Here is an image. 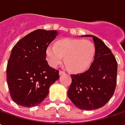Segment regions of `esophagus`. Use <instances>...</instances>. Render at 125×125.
Masks as SVG:
<instances>
[{"label": "esophagus", "instance_id": "obj_1", "mask_svg": "<svg viewBox=\"0 0 125 125\" xmlns=\"http://www.w3.org/2000/svg\"><path fill=\"white\" fill-rule=\"evenodd\" d=\"M59 75H62L65 74V72H64V71H59Z\"/></svg>", "mask_w": 125, "mask_h": 125}]
</instances>
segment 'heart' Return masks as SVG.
Segmentation results:
<instances>
[{"label": "heart", "mask_w": 125, "mask_h": 125, "mask_svg": "<svg viewBox=\"0 0 125 125\" xmlns=\"http://www.w3.org/2000/svg\"><path fill=\"white\" fill-rule=\"evenodd\" d=\"M95 47L91 41L76 39H63L50 45L46 50V57L52 67H57L63 61L73 73L87 70L92 63Z\"/></svg>", "instance_id": "1"}]
</instances>
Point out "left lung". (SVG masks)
Masks as SVG:
<instances>
[{
	"mask_svg": "<svg viewBox=\"0 0 125 125\" xmlns=\"http://www.w3.org/2000/svg\"><path fill=\"white\" fill-rule=\"evenodd\" d=\"M94 60L88 71L71 75L72 82L68 91L71 102L80 109L91 111L100 109L109 101L116 87L118 63L111 50L93 35Z\"/></svg>",
	"mask_w": 125,
	"mask_h": 125,
	"instance_id": "left-lung-1",
	"label": "left lung"
}]
</instances>
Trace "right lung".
<instances>
[{
    "mask_svg": "<svg viewBox=\"0 0 125 125\" xmlns=\"http://www.w3.org/2000/svg\"><path fill=\"white\" fill-rule=\"evenodd\" d=\"M58 34L57 30L39 29L13 47L7 66V82L17 104H39L48 96L50 86L59 80V71L50 66L45 59L47 48Z\"/></svg>",
    "mask_w": 125,
    "mask_h": 125,
    "instance_id": "add662e5",
    "label": "right lung"
}]
</instances>
